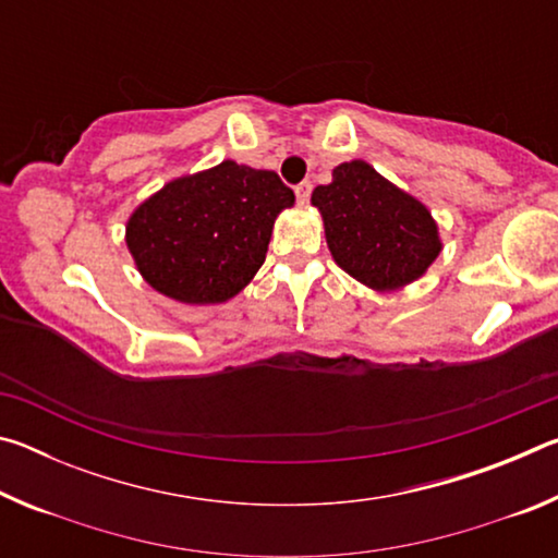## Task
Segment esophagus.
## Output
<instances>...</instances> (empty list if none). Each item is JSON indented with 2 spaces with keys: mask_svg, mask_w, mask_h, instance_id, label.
I'll list each match as a JSON object with an SVG mask.
<instances>
[{
  "mask_svg": "<svg viewBox=\"0 0 558 558\" xmlns=\"http://www.w3.org/2000/svg\"><path fill=\"white\" fill-rule=\"evenodd\" d=\"M295 196H298L300 204H307L310 196H313V184H310V182H300V184L295 186Z\"/></svg>",
  "mask_w": 558,
  "mask_h": 558,
  "instance_id": "obj_1",
  "label": "esophagus"
}]
</instances>
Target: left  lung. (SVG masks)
<instances>
[{
	"instance_id": "left-lung-1",
	"label": "left lung",
	"mask_w": 558,
	"mask_h": 558,
	"mask_svg": "<svg viewBox=\"0 0 558 558\" xmlns=\"http://www.w3.org/2000/svg\"><path fill=\"white\" fill-rule=\"evenodd\" d=\"M337 266L374 290H396L421 278L440 253L438 226L372 165H339L332 184L313 192Z\"/></svg>"
}]
</instances>
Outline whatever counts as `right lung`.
<instances>
[{
    "instance_id": "right-lung-1",
    "label": "right lung",
    "mask_w": 558,
    "mask_h": 558,
    "mask_svg": "<svg viewBox=\"0 0 558 558\" xmlns=\"http://www.w3.org/2000/svg\"><path fill=\"white\" fill-rule=\"evenodd\" d=\"M295 204L276 172L235 165L169 182L128 221V248L162 295L214 305L248 286L268 253L276 216Z\"/></svg>"
}]
</instances>
